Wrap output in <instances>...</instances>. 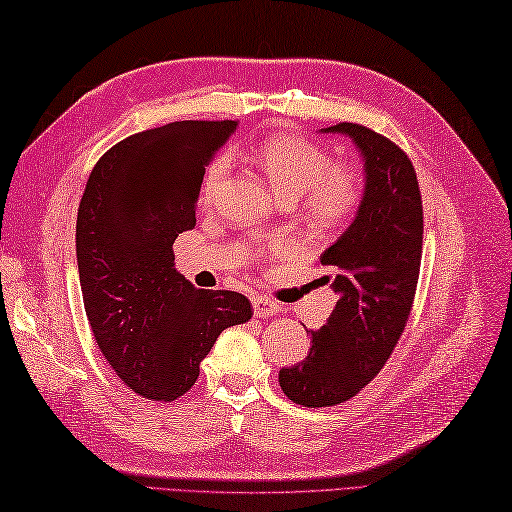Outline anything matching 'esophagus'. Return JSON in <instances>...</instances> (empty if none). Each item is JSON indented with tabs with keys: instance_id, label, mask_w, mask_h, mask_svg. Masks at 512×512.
I'll list each match as a JSON object with an SVG mask.
<instances>
[{
	"instance_id": "obj_1",
	"label": "esophagus",
	"mask_w": 512,
	"mask_h": 512,
	"mask_svg": "<svg viewBox=\"0 0 512 512\" xmlns=\"http://www.w3.org/2000/svg\"><path fill=\"white\" fill-rule=\"evenodd\" d=\"M253 310L257 317H273V314H277L281 310V306L273 299L257 295V297H253Z\"/></svg>"
}]
</instances>
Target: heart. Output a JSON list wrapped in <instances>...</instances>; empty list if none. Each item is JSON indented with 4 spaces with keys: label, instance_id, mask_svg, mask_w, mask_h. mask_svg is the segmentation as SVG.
I'll use <instances>...</instances> for the list:
<instances>
[{
    "label": "heart",
    "instance_id": "heart-1",
    "mask_svg": "<svg viewBox=\"0 0 512 512\" xmlns=\"http://www.w3.org/2000/svg\"><path fill=\"white\" fill-rule=\"evenodd\" d=\"M253 162L264 171L284 202H301V213L314 226L332 228L350 220L363 200V182L312 140L292 134L264 138L253 149ZM226 178V160H215L204 176L202 193L209 200Z\"/></svg>",
    "mask_w": 512,
    "mask_h": 512
}]
</instances>
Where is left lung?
<instances>
[{"label":"left lung","mask_w":512,"mask_h":512,"mask_svg":"<svg viewBox=\"0 0 512 512\" xmlns=\"http://www.w3.org/2000/svg\"><path fill=\"white\" fill-rule=\"evenodd\" d=\"M325 132L350 136L365 160V193L354 222L325 248L336 306L312 332L303 363L279 372L284 394L303 407L354 398L383 369L405 332L422 259V195L416 169L394 140L358 123Z\"/></svg>","instance_id":"8db88e82"}]
</instances>
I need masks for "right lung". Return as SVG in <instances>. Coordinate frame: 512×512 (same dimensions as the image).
I'll return each instance as SVG.
<instances>
[{
  "instance_id": "1",
  "label": "right lung",
  "mask_w": 512,
  "mask_h": 512,
  "mask_svg": "<svg viewBox=\"0 0 512 512\" xmlns=\"http://www.w3.org/2000/svg\"><path fill=\"white\" fill-rule=\"evenodd\" d=\"M237 121H176L127 136L96 162L76 215V259L94 341L138 396L193 387L222 330L253 317L233 290H200L173 268L195 226L204 167Z\"/></svg>"
}]
</instances>
